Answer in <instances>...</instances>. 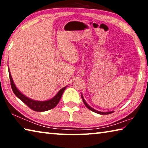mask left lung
Returning <instances> with one entry per match:
<instances>
[{"mask_svg": "<svg viewBox=\"0 0 148 148\" xmlns=\"http://www.w3.org/2000/svg\"><path fill=\"white\" fill-rule=\"evenodd\" d=\"M82 100H83V102H84V103L85 104V105H86V107L87 108L89 109L90 110H91V111H92V112H95V113H97V114H102V115H106V114H112V113H113V112H114V111H110V112H100V111H98V110H95L94 108H92V107L90 106L87 103L86 101H85V99H84V97H83V95H82Z\"/></svg>", "mask_w": 148, "mask_h": 148, "instance_id": "left-lung-1", "label": "left lung"}]
</instances>
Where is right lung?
<instances>
[{
    "label": "right lung",
    "instance_id": "1",
    "mask_svg": "<svg viewBox=\"0 0 148 148\" xmlns=\"http://www.w3.org/2000/svg\"><path fill=\"white\" fill-rule=\"evenodd\" d=\"M9 72V76H10V79L11 82V86L12 91L14 92V94L16 95L17 98L19 99L21 101H23L27 106H28L32 110L36 112H45L53 108L56 107L57 104L61 99L62 95L65 89L66 88V86L62 88L61 90H59V92L55 95L53 98L47 100L45 101H35V100L31 99L29 98V97H26L25 95H23L22 92L19 91V90L17 88V87L15 85L14 80L12 79V77L11 76L10 71L8 69Z\"/></svg>",
    "mask_w": 148,
    "mask_h": 148
}]
</instances>
